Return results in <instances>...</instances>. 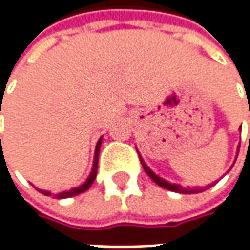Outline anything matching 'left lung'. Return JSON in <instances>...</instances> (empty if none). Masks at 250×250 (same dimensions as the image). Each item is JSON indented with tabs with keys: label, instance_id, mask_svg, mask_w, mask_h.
Masks as SVG:
<instances>
[{
	"label": "left lung",
	"instance_id": "obj_1",
	"mask_svg": "<svg viewBox=\"0 0 250 250\" xmlns=\"http://www.w3.org/2000/svg\"><path fill=\"white\" fill-rule=\"evenodd\" d=\"M250 115V114H249ZM238 151H239V149L236 150V157H238ZM139 159H140V163H142V166H143V168H145V171H146V174L149 175L159 187L164 188V189H167V190H171V192H177V193H185V195H190V193H200V192H203V190H206V189H208L210 187H213L216 182H213L211 185H207V187L205 188H182L179 184H172V182H168L167 179H164V178L159 177L156 172H153L151 169H150V167H147V164L145 163V160L142 159V156H140L139 153Z\"/></svg>",
	"mask_w": 250,
	"mask_h": 250
}]
</instances>
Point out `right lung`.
Returning <instances> with one entry per match:
<instances>
[{"mask_svg":"<svg viewBox=\"0 0 250 250\" xmlns=\"http://www.w3.org/2000/svg\"><path fill=\"white\" fill-rule=\"evenodd\" d=\"M1 112V111H0ZM1 115V114H0ZM101 142H103V136H101L99 142H97V145H96V150H94V160H93V167H91L90 171V175L87 177V179L83 182L82 185H79V187H75L72 189H69V190H63V192H60V193H55L53 195L50 190H44V189H37L39 192H42L43 195L45 196H54L55 199H66V197H72L76 196V195H81L83 192H86L89 188L91 187V184L94 182V179H96V175H97V166H99V154H100V147H101Z\"/></svg>","mask_w":250,"mask_h":250,"instance_id":"right-lung-1","label":"right lung"}]
</instances>
